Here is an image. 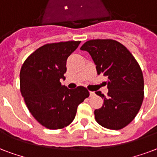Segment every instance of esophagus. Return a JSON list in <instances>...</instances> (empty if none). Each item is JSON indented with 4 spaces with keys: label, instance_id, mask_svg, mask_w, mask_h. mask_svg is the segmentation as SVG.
<instances>
[{
    "label": "esophagus",
    "instance_id": "esophagus-1",
    "mask_svg": "<svg viewBox=\"0 0 157 157\" xmlns=\"http://www.w3.org/2000/svg\"><path fill=\"white\" fill-rule=\"evenodd\" d=\"M90 93V97H93V96H95V92H89Z\"/></svg>",
    "mask_w": 157,
    "mask_h": 157
}]
</instances>
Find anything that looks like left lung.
Segmentation results:
<instances>
[{"label":"left lung","instance_id":"left-lung-1","mask_svg":"<svg viewBox=\"0 0 157 157\" xmlns=\"http://www.w3.org/2000/svg\"><path fill=\"white\" fill-rule=\"evenodd\" d=\"M80 49L86 51L95 63L98 75L107 76V97L95 110L96 121L102 127L119 130L133 121L144 98L143 75L138 63L126 47L112 39H92Z\"/></svg>","mask_w":157,"mask_h":157}]
</instances>
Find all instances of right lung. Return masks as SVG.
<instances>
[{
  "label": "right lung",
  "instance_id": "1",
  "mask_svg": "<svg viewBox=\"0 0 157 157\" xmlns=\"http://www.w3.org/2000/svg\"><path fill=\"white\" fill-rule=\"evenodd\" d=\"M79 44L80 41H69L44 45L25 59L20 70V92L27 107L49 129L68 126L78 105L89 97L86 87L69 89L59 82L65 78L67 58Z\"/></svg>",
  "mask_w": 157,
  "mask_h": 157
}]
</instances>
